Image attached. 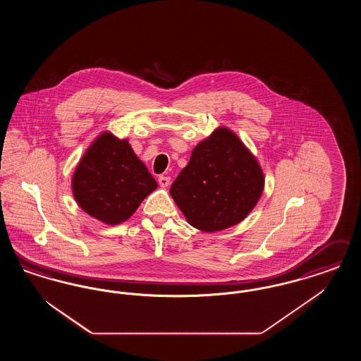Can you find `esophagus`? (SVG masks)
<instances>
[{
    "instance_id": "34e87169",
    "label": "esophagus",
    "mask_w": 361,
    "mask_h": 361,
    "mask_svg": "<svg viewBox=\"0 0 361 361\" xmlns=\"http://www.w3.org/2000/svg\"><path fill=\"white\" fill-rule=\"evenodd\" d=\"M158 184H159L161 187H164V188L169 187V185H171V177H168V176H159V177H158Z\"/></svg>"
}]
</instances>
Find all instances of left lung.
Returning <instances> with one entry per match:
<instances>
[{
  "instance_id": "1",
  "label": "left lung",
  "mask_w": 361,
  "mask_h": 361,
  "mask_svg": "<svg viewBox=\"0 0 361 361\" xmlns=\"http://www.w3.org/2000/svg\"><path fill=\"white\" fill-rule=\"evenodd\" d=\"M264 176L252 153L227 128H218L192 152L171 187L189 224L212 233L240 224L257 204Z\"/></svg>"
}]
</instances>
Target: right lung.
<instances>
[{
  "label": "right lung",
  "instance_id": "obj_1",
  "mask_svg": "<svg viewBox=\"0 0 361 361\" xmlns=\"http://www.w3.org/2000/svg\"><path fill=\"white\" fill-rule=\"evenodd\" d=\"M157 181L126 139L105 133L87 149L73 177V193L90 216L106 224L128 219Z\"/></svg>",
  "mask_w": 361,
  "mask_h": 361
}]
</instances>
